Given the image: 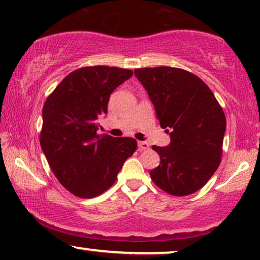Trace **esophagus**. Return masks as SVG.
I'll return each mask as SVG.
<instances>
[{
	"instance_id": "34e87169",
	"label": "esophagus",
	"mask_w": 260,
	"mask_h": 260,
	"mask_svg": "<svg viewBox=\"0 0 260 260\" xmlns=\"http://www.w3.org/2000/svg\"><path fill=\"white\" fill-rule=\"evenodd\" d=\"M149 149V143L148 142H138V150L140 151H143V150H147Z\"/></svg>"
}]
</instances>
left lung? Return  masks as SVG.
<instances>
[{"label": "left lung", "mask_w": 260, "mask_h": 260, "mask_svg": "<svg viewBox=\"0 0 260 260\" xmlns=\"http://www.w3.org/2000/svg\"><path fill=\"white\" fill-rule=\"evenodd\" d=\"M134 72L155 106L159 125L170 136L167 147L152 145L161 162L150 170L151 180L175 197L193 194L221 161L225 113L211 88L188 71L161 66Z\"/></svg>", "instance_id": "obj_1"}]
</instances>
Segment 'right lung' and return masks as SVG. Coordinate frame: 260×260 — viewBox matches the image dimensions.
<instances>
[{
	"mask_svg": "<svg viewBox=\"0 0 260 260\" xmlns=\"http://www.w3.org/2000/svg\"><path fill=\"white\" fill-rule=\"evenodd\" d=\"M133 71L109 66L78 69L63 78L42 109L40 144L59 182L79 198L104 193L136 151L131 137L98 135L110 95Z\"/></svg>",
	"mask_w": 260,
	"mask_h": 260,
	"instance_id": "add662e5",
	"label": "right lung"
}]
</instances>
